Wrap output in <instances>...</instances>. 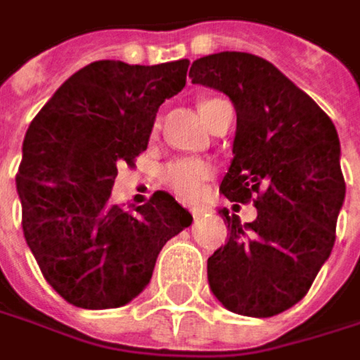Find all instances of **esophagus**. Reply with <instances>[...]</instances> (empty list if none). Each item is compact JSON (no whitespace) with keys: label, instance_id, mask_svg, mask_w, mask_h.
Listing matches in <instances>:
<instances>
[{"label":"esophagus","instance_id":"obj_1","mask_svg":"<svg viewBox=\"0 0 360 360\" xmlns=\"http://www.w3.org/2000/svg\"><path fill=\"white\" fill-rule=\"evenodd\" d=\"M203 211H205L203 207H191V215L197 219V217H201V215H203Z\"/></svg>","mask_w":360,"mask_h":360}]
</instances>
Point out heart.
Listing matches in <instances>:
<instances>
[{
  "instance_id": "b5f03b06",
  "label": "heart",
  "mask_w": 360,
  "mask_h": 360,
  "mask_svg": "<svg viewBox=\"0 0 360 360\" xmlns=\"http://www.w3.org/2000/svg\"><path fill=\"white\" fill-rule=\"evenodd\" d=\"M221 102V98H203L199 102V112L203 115L205 122L210 124L213 117V108ZM157 127V122H155ZM213 167L203 159H175L163 169L165 185L175 191L183 199H197L203 185L213 177Z\"/></svg>"
}]
</instances>
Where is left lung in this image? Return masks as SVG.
Returning a JSON list of instances; mask_svg holds the SVG:
<instances>
[{
    "instance_id": "8db88e82",
    "label": "left lung",
    "mask_w": 360,
    "mask_h": 360,
    "mask_svg": "<svg viewBox=\"0 0 360 360\" xmlns=\"http://www.w3.org/2000/svg\"><path fill=\"white\" fill-rule=\"evenodd\" d=\"M189 78L233 102V161L219 191L258 210L245 226L221 210L227 240L207 259L210 288L236 314L276 316L304 298L335 245L347 189L335 124L259 56H205Z\"/></svg>"
}]
</instances>
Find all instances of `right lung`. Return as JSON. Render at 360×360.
I'll return each instance as SVG.
<instances>
[{"mask_svg": "<svg viewBox=\"0 0 360 360\" xmlns=\"http://www.w3.org/2000/svg\"><path fill=\"white\" fill-rule=\"evenodd\" d=\"M189 60L131 66L98 60L72 74L32 120L15 175L24 238L46 282L70 304L118 308L149 284L157 256L191 213L167 191L122 210L110 201L120 161L147 150L165 98Z\"/></svg>", "mask_w": 360, "mask_h": 360, "instance_id": "right-lung-1", "label": "right lung"}]
</instances>
